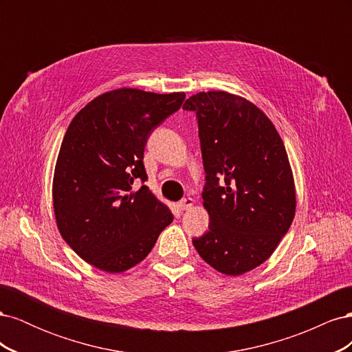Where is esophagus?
<instances>
[{"mask_svg": "<svg viewBox=\"0 0 352 352\" xmlns=\"http://www.w3.org/2000/svg\"><path fill=\"white\" fill-rule=\"evenodd\" d=\"M194 206V199L192 198H184V199H180L179 201V204H177V207L182 210V211H185V210H189L190 207Z\"/></svg>", "mask_w": 352, "mask_h": 352, "instance_id": "obj_1", "label": "esophagus"}]
</instances>
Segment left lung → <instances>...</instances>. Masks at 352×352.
Instances as JSON below:
<instances>
[{
	"instance_id": "8db88e82",
	"label": "left lung",
	"mask_w": 352,
	"mask_h": 352,
	"mask_svg": "<svg viewBox=\"0 0 352 352\" xmlns=\"http://www.w3.org/2000/svg\"><path fill=\"white\" fill-rule=\"evenodd\" d=\"M195 111L208 232L192 239L201 258L228 276L267 260L295 216V184L282 138L257 105L225 91L189 97Z\"/></svg>"
}]
</instances>
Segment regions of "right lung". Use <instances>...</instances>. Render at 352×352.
Listing matches in <instances>:
<instances>
[{
  "instance_id": "right-lung-1",
  "label": "right lung",
  "mask_w": 352,
  "mask_h": 352,
  "mask_svg": "<svg viewBox=\"0 0 352 352\" xmlns=\"http://www.w3.org/2000/svg\"><path fill=\"white\" fill-rule=\"evenodd\" d=\"M185 92L120 88L94 98L73 117L52 180L57 228L82 260L109 273L141 263L172 211L136 179L146 180L148 136L180 109Z\"/></svg>"
}]
</instances>
